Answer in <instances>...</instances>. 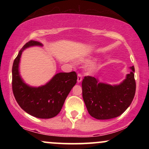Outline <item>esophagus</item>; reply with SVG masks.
Returning <instances> with one entry per match:
<instances>
[{
  "instance_id": "obj_1",
  "label": "esophagus",
  "mask_w": 149,
  "mask_h": 149,
  "mask_svg": "<svg viewBox=\"0 0 149 149\" xmlns=\"http://www.w3.org/2000/svg\"><path fill=\"white\" fill-rule=\"evenodd\" d=\"M82 80H83V76H82V75L80 74V73H78V79H77V82H78V83H80V82L82 81Z\"/></svg>"
}]
</instances>
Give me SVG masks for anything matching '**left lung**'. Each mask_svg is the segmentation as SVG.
Here are the masks:
<instances>
[{
  "label": "left lung",
  "instance_id": "1",
  "mask_svg": "<svg viewBox=\"0 0 149 149\" xmlns=\"http://www.w3.org/2000/svg\"><path fill=\"white\" fill-rule=\"evenodd\" d=\"M118 85L102 83L95 77L85 76L82 82L83 98L92 117L107 120L120 116L130 107L136 91L134 67Z\"/></svg>",
  "mask_w": 149,
  "mask_h": 149
}]
</instances>
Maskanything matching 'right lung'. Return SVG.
<instances>
[{
  "instance_id": "right-lung-1",
  "label": "right lung",
  "mask_w": 149,
  "mask_h": 149,
  "mask_svg": "<svg viewBox=\"0 0 149 149\" xmlns=\"http://www.w3.org/2000/svg\"><path fill=\"white\" fill-rule=\"evenodd\" d=\"M42 46L41 42L31 40L20 49L13 65V91L19 107L27 113L38 118H51L60 112L65 100L76 85L75 71L59 73L45 85L32 87L24 81L19 74V62L25 49Z\"/></svg>"
}]
</instances>
